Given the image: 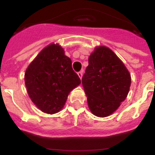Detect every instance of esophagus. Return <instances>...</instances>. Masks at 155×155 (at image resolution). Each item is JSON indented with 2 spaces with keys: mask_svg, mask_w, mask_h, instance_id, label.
<instances>
[{
  "mask_svg": "<svg viewBox=\"0 0 155 155\" xmlns=\"http://www.w3.org/2000/svg\"><path fill=\"white\" fill-rule=\"evenodd\" d=\"M78 76H79V77L80 78V79H82V71H79V72H78Z\"/></svg>",
  "mask_w": 155,
  "mask_h": 155,
  "instance_id": "obj_1",
  "label": "esophagus"
}]
</instances>
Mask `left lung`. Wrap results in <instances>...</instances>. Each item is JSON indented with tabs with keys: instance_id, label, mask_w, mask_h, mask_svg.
<instances>
[{
	"instance_id": "8db88e82",
	"label": "left lung",
	"mask_w": 155,
	"mask_h": 155,
	"mask_svg": "<svg viewBox=\"0 0 155 155\" xmlns=\"http://www.w3.org/2000/svg\"><path fill=\"white\" fill-rule=\"evenodd\" d=\"M89 108L93 115H112L126 99L131 75L112 50L98 47L91 53L82 79Z\"/></svg>"
}]
</instances>
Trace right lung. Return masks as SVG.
<instances>
[{"instance_id": "1", "label": "right lung", "mask_w": 155, "mask_h": 155, "mask_svg": "<svg viewBox=\"0 0 155 155\" xmlns=\"http://www.w3.org/2000/svg\"><path fill=\"white\" fill-rule=\"evenodd\" d=\"M25 85L32 102L42 112H60L68 95L81 80L72 68V61L59 44L40 51L26 70Z\"/></svg>"}]
</instances>
